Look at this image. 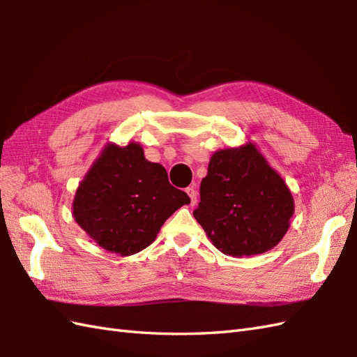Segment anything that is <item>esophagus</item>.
<instances>
[{
  "label": "esophagus",
  "mask_w": 357,
  "mask_h": 357,
  "mask_svg": "<svg viewBox=\"0 0 357 357\" xmlns=\"http://www.w3.org/2000/svg\"><path fill=\"white\" fill-rule=\"evenodd\" d=\"M185 192L188 195V197H190V203H191V206H195L196 203H197V191L192 188V187H188V188H185Z\"/></svg>",
  "instance_id": "34e87169"
}]
</instances>
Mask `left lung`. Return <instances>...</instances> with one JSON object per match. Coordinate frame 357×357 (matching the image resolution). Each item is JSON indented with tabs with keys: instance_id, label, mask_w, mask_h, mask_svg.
Wrapping results in <instances>:
<instances>
[{
	"instance_id": "left-lung-1",
	"label": "left lung",
	"mask_w": 357,
	"mask_h": 357,
	"mask_svg": "<svg viewBox=\"0 0 357 357\" xmlns=\"http://www.w3.org/2000/svg\"><path fill=\"white\" fill-rule=\"evenodd\" d=\"M293 211L286 182L250 144L211 157L192 215L222 254L250 257L277 245Z\"/></svg>"
}]
</instances>
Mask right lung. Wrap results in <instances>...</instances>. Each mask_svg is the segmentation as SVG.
I'll return each mask as SVG.
<instances>
[{
  "instance_id": "right-lung-1",
  "label": "right lung",
  "mask_w": 357,
  "mask_h": 357,
  "mask_svg": "<svg viewBox=\"0 0 357 357\" xmlns=\"http://www.w3.org/2000/svg\"><path fill=\"white\" fill-rule=\"evenodd\" d=\"M187 203V192L170 184L166 169L148 161L140 145H107L80 182L73 215L101 248L130 256L151 245Z\"/></svg>"
}]
</instances>
